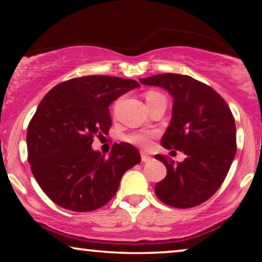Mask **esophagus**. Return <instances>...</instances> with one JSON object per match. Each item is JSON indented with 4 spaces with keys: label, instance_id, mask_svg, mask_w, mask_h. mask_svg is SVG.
<instances>
[{
    "label": "esophagus",
    "instance_id": "obj_1",
    "mask_svg": "<svg viewBox=\"0 0 262 262\" xmlns=\"http://www.w3.org/2000/svg\"><path fill=\"white\" fill-rule=\"evenodd\" d=\"M150 161H152L151 156H148V155H145V154H142V162H150Z\"/></svg>",
    "mask_w": 262,
    "mask_h": 262
}]
</instances>
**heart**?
Returning <instances> with one entry per match:
<instances>
[{"mask_svg":"<svg viewBox=\"0 0 262 262\" xmlns=\"http://www.w3.org/2000/svg\"><path fill=\"white\" fill-rule=\"evenodd\" d=\"M159 99H164V96L159 92H148L145 95L146 103H150ZM154 137H155V132L154 131H135L128 135H125L123 139L128 144L138 146L141 149H148L151 146Z\"/></svg>","mask_w":262,"mask_h":262,"instance_id":"b5f03b06","label":"heart"}]
</instances>
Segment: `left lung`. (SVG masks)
Masks as SVG:
<instances>
[{
	"label": "left lung",
	"instance_id": "obj_1",
	"mask_svg": "<svg viewBox=\"0 0 262 262\" xmlns=\"http://www.w3.org/2000/svg\"><path fill=\"white\" fill-rule=\"evenodd\" d=\"M139 82L162 87L173 96V116L161 144L186 155L178 163L163 155L155 156L167 168L155 194L178 209L198 206L217 192L234 161V116L214 89L187 75L161 74Z\"/></svg>",
	"mask_w": 262,
	"mask_h": 262
}]
</instances>
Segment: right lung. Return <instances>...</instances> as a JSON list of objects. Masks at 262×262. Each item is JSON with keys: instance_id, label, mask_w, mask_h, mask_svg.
<instances>
[{"instance_id": "obj_1", "label": "right lung", "mask_w": 262, "mask_h": 262, "mask_svg": "<svg viewBox=\"0 0 262 262\" xmlns=\"http://www.w3.org/2000/svg\"><path fill=\"white\" fill-rule=\"evenodd\" d=\"M139 87L135 80L91 75L71 78L44 96L27 128L28 163L42 192L60 207L88 212L106 205L121 177L141 162L128 143L114 144L108 157L95 151V136L112 126L110 105Z\"/></svg>"}]
</instances>
